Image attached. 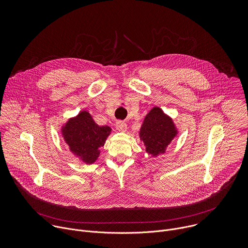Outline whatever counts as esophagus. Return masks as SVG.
I'll use <instances>...</instances> for the list:
<instances>
[{
	"instance_id": "34e87169",
	"label": "esophagus",
	"mask_w": 248,
	"mask_h": 248,
	"mask_svg": "<svg viewBox=\"0 0 248 248\" xmlns=\"http://www.w3.org/2000/svg\"><path fill=\"white\" fill-rule=\"evenodd\" d=\"M117 129L119 131H123V132H125L126 129H127V124L126 123L123 122V121H118L117 122Z\"/></svg>"
}]
</instances>
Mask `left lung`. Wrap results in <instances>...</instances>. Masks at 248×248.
Returning a JSON list of instances; mask_svg holds the SVG:
<instances>
[{
    "label": "left lung",
    "mask_w": 248,
    "mask_h": 248,
    "mask_svg": "<svg viewBox=\"0 0 248 248\" xmlns=\"http://www.w3.org/2000/svg\"><path fill=\"white\" fill-rule=\"evenodd\" d=\"M178 134V127L172 119L159 107L150 110L139 130V137L145 146V151L152 157L164 154Z\"/></svg>",
    "instance_id": "8db88e82"
}]
</instances>
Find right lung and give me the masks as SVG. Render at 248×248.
Segmentation results:
<instances>
[{"label":"right lung","mask_w":248,"mask_h":248,"mask_svg":"<svg viewBox=\"0 0 248 248\" xmlns=\"http://www.w3.org/2000/svg\"><path fill=\"white\" fill-rule=\"evenodd\" d=\"M111 130L108 125L97 124L85 110L70 118L61 129L69 151L86 164H93L98 160L100 148L104 146Z\"/></svg>","instance_id":"1"}]
</instances>
